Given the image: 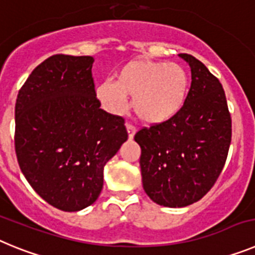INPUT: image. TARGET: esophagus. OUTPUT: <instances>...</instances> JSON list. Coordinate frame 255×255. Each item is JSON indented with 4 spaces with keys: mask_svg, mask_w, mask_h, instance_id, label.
Listing matches in <instances>:
<instances>
[{
    "mask_svg": "<svg viewBox=\"0 0 255 255\" xmlns=\"http://www.w3.org/2000/svg\"><path fill=\"white\" fill-rule=\"evenodd\" d=\"M126 130H128V134H129V139L134 138L135 132H136V129H135L132 125H126Z\"/></svg>",
    "mask_w": 255,
    "mask_h": 255,
    "instance_id": "obj_1",
    "label": "esophagus"
}]
</instances>
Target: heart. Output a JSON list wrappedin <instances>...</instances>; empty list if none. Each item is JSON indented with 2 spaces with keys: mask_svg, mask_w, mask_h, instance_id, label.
<instances>
[{
  "mask_svg": "<svg viewBox=\"0 0 255 255\" xmlns=\"http://www.w3.org/2000/svg\"><path fill=\"white\" fill-rule=\"evenodd\" d=\"M189 92V75L179 64L134 58L116 73V80L97 85L96 97L108 112L121 115L131 97L134 114L148 125L168 121L179 114Z\"/></svg>",
  "mask_w": 255,
  "mask_h": 255,
  "instance_id": "heart-1",
  "label": "heart"
}]
</instances>
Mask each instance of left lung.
Returning a JSON list of instances; mask_svg holds the SVG:
<instances>
[{
    "instance_id": "1",
    "label": "left lung",
    "mask_w": 255,
    "mask_h": 255,
    "mask_svg": "<svg viewBox=\"0 0 255 255\" xmlns=\"http://www.w3.org/2000/svg\"><path fill=\"white\" fill-rule=\"evenodd\" d=\"M191 69L186 101L168 121L135 134L140 145L144 191L163 207L195 203L211 190L224 168L231 143V116L226 96L206 65L180 53Z\"/></svg>"
}]
</instances>
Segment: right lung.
<instances>
[{
	"label": "right lung",
	"mask_w": 255,
	"mask_h": 255,
	"mask_svg": "<svg viewBox=\"0 0 255 255\" xmlns=\"http://www.w3.org/2000/svg\"><path fill=\"white\" fill-rule=\"evenodd\" d=\"M93 62L92 56H51L31 71L15 105L20 170L47 203L65 212L98 199L103 167L128 140L123 117L100 108Z\"/></svg>",
	"instance_id": "obj_1"
}]
</instances>
